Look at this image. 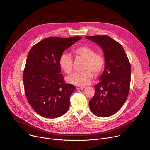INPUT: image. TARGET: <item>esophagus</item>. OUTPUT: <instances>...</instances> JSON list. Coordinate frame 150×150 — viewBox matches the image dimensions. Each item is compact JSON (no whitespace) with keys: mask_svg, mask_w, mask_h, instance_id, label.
Wrapping results in <instances>:
<instances>
[{"mask_svg":"<svg viewBox=\"0 0 150 150\" xmlns=\"http://www.w3.org/2000/svg\"><path fill=\"white\" fill-rule=\"evenodd\" d=\"M85 87H81V86H76V88L77 90H83Z\"/></svg>","mask_w":150,"mask_h":150,"instance_id":"obj_1","label":"esophagus"}]
</instances>
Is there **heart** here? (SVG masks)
<instances>
[{
  "label": "heart",
  "mask_w": 150,
  "mask_h": 150,
  "mask_svg": "<svg viewBox=\"0 0 150 150\" xmlns=\"http://www.w3.org/2000/svg\"><path fill=\"white\" fill-rule=\"evenodd\" d=\"M74 53L76 56L85 59L83 68L85 70L73 73L68 78L67 81L73 85L85 86L93 79V72L98 74L102 71L105 65V59L102 54L95 53L92 48L87 46L77 47L74 50ZM59 63L60 68L66 74H69L72 72L73 61L69 55L62 54L59 58Z\"/></svg>",
  "instance_id": "heart-1"
}]
</instances>
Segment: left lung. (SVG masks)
Segmentation results:
<instances>
[{"instance_id":"8db88e82","label":"left lung","mask_w":150,"mask_h":150,"mask_svg":"<svg viewBox=\"0 0 150 150\" xmlns=\"http://www.w3.org/2000/svg\"><path fill=\"white\" fill-rule=\"evenodd\" d=\"M102 49L105 69L90 101L92 113L105 117L117 112L126 100L131 83V64L122 45L108 35L86 36Z\"/></svg>"}]
</instances>
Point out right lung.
Masks as SVG:
<instances>
[{"label": "right lung", "instance_id": "obj_1", "mask_svg": "<svg viewBox=\"0 0 150 150\" xmlns=\"http://www.w3.org/2000/svg\"><path fill=\"white\" fill-rule=\"evenodd\" d=\"M81 37H48L30 50L23 74L27 99L40 116L54 119L65 114L75 87L65 83L59 65L63 52Z\"/></svg>", "mask_w": 150, "mask_h": 150}]
</instances>
